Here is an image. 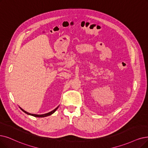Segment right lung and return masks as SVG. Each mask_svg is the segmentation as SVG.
Instances as JSON below:
<instances>
[{
    "label": "right lung",
    "mask_w": 148,
    "mask_h": 148,
    "mask_svg": "<svg viewBox=\"0 0 148 148\" xmlns=\"http://www.w3.org/2000/svg\"><path fill=\"white\" fill-rule=\"evenodd\" d=\"M59 108V106H58V107L56 108V109H55L53 110H52V111H51V112H49V113H47V114H42V115H37V114H30V113H28V112H26L25 110H24L23 109H22L21 108H20V109L23 112H25V114H28V115H32V116H35V117H45V116H49V115H51V114H53L54 113V112L58 109V108Z\"/></svg>",
    "instance_id": "1"
}]
</instances>
